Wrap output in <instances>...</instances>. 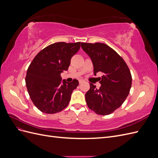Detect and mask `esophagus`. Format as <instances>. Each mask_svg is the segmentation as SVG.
<instances>
[{
  "mask_svg": "<svg viewBox=\"0 0 158 158\" xmlns=\"http://www.w3.org/2000/svg\"><path fill=\"white\" fill-rule=\"evenodd\" d=\"M84 82V80H82V79H81V80H79V83L80 84H82V82Z\"/></svg>",
  "mask_w": 158,
  "mask_h": 158,
  "instance_id": "obj_1",
  "label": "esophagus"
}]
</instances>
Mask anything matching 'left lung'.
<instances>
[{
	"label": "left lung",
	"instance_id": "1",
	"mask_svg": "<svg viewBox=\"0 0 158 158\" xmlns=\"http://www.w3.org/2000/svg\"><path fill=\"white\" fill-rule=\"evenodd\" d=\"M81 47L92 60L94 75L98 73L103 74L99 78V88L89 84L90 88L85 94V102L95 113L111 114L121 106L130 92V70L122 57L106 44L82 43Z\"/></svg>",
	"mask_w": 158,
	"mask_h": 158
}]
</instances>
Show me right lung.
Listing matches in <instances>:
<instances>
[{"label": "right lung", "mask_w": 158, "mask_h": 158, "mask_svg": "<svg viewBox=\"0 0 158 158\" xmlns=\"http://www.w3.org/2000/svg\"><path fill=\"white\" fill-rule=\"evenodd\" d=\"M80 47V42L55 43L46 47L33 59L27 70L26 84L32 102L43 113L52 114L67 107L78 80H62L70 59Z\"/></svg>", "instance_id": "1"}]
</instances>
